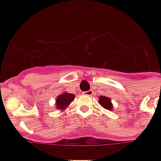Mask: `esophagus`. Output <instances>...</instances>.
I'll use <instances>...</instances> for the list:
<instances>
[{
  "instance_id": "obj_1",
  "label": "esophagus",
  "mask_w": 161,
  "mask_h": 161,
  "mask_svg": "<svg viewBox=\"0 0 161 161\" xmlns=\"http://www.w3.org/2000/svg\"><path fill=\"white\" fill-rule=\"evenodd\" d=\"M93 90H88V91H86V92H84V94L85 95H88V96H92L93 95Z\"/></svg>"
}]
</instances>
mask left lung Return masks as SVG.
Segmentation results:
<instances>
[{
  "label": "left lung",
  "mask_w": 161,
  "mask_h": 161,
  "mask_svg": "<svg viewBox=\"0 0 161 161\" xmlns=\"http://www.w3.org/2000/svg\"><path fill=\"white\" fill-rule=\"evenodd\" d=\"M98 103H100V105L103 108H106L108 110L113 109V104L111 103L109 98L108 97H104V96H100L98 98Z\"/></svg>",
  "instance_id": "obj_1"
}]
</instances>
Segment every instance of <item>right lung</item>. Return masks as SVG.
Segmentation results:
<instances>
[{"label":"right lung","instance_id":"1","mask_svg":"<svg viewBox=\"0 0 161 161\" xmlns=\"http://www.w3.org/2000/svg\"><path fill=\"white\" fill-rule=\"evenodd\" d=\"M74 98H75L74 94H71L66 92L60 94L56 98V106L58 108V109H66L67 107L70 104L71 102H73Z\"/></svg>","mask_w":161,"mask_h":161}]
</instances>
